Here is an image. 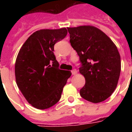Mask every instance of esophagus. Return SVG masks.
<instances>
[{"label":"esophagus","instance_id":"1","mask_svg":"<svg viewBox=\"0 0 132 132\" xmlns=\"http://www.w3.org/2000/svg\"><path fill=\"white\" fill-rule=\"evenodd\" d=\"M71 72H72V75H75L77 74V71L75 69H74V70H71Z\"/></svg>","mask_w":132,"mask_h":132}]
</instances>
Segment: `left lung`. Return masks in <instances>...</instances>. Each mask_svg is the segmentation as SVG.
I'll return each mask as SVG.
<instances>
[{
  "instance_id": "1",
  "label": "left lung",
  "mask_w": 132,
  "mask_h": 132,
  "mask_svg": "<svg viewBox=\"0 0 132 132\" xmlns=\"http://www.w3.org/2000/svg\"><path fill=\"white\" fill-rule=\"evenodd\" d=\"M70 42L79 57V72L86 79L81 96L92 103L110 97L121 73V57L117 46L102 31L92 26L68 28Z\"/></svg>"
}]
</instances>
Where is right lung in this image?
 Instances as JSON below:
<instances>
[{
	"instance_id": "right-lung-1",
	"label": "right lung",
	"mask_w": 132,
	"mask_h": 132,
	"mask_svg": "<svg viewBox=\"0 0 132 132\" xmlns=\"http://www.w3.org/2000/svg\"><path fill=\"white\" fill-rule=\"evenodd\" d=\"M67 29H41L29 37L18 54L15 64L16 84L32 106L49 108L60 101L63 88L71 75L60 70L54 45L67 35Z\"/></svg>"
}]
</instances>
